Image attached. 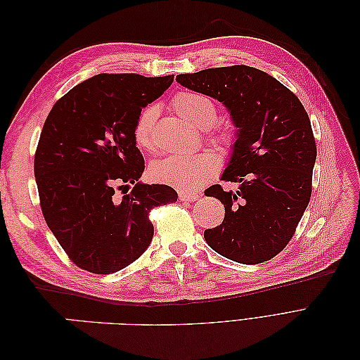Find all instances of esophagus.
Listing matches in <instances>:
<instances>
[{
  "label": "esophagus",
  "instance_id": "1",
  "mask_svg": "<svg viewBox=\"0 0 360 360\" xmlns=\"http://www.w3.org/2000/svg\"><path fill=\"white\" fill-rule=\"evenodd\" d=\"M179 198L184 202H192V201H197L200 198V195L195 191H181L179 193Z\"/></svg>",
  "mask_w": 360,
  "mask_h": 360
}]
</instances>
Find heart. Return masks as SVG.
I'll use <instances>...</instances> for the list:
<instances>
[{"mask_svg": "<svg viewBox=\"0 0 360 360\" xmlns=\"http://www.w3.org/2000/svg\"><path fill=\"white\" fill-rule=\"evenodd\" d=\"M172 110L184 122L205 129V138L221 148L234 144L236 132L231 126H212L217 117L216 103L201 93L180 91L172 97ZM158 117L156 105H146L135 118L134 139L139 148L153 150V129ZM219 169V158L213 151H200L191 155H176L156 160L150 167V177L156 183L168 184L177 189H195L210 180Z\"/></svg>", "mask_w": 360, "mask_h": 360, "instance_id": "obj_1", "label": "heart"}]
</instances>
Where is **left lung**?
Instances as JSON below:
<instances>
[{
	"label": "left lung",
	"instance_id": "1",
	"mask_svg": "<svg viewBox=\"0 0 360 360\" xmlns=\"http://www.w3.org/2000/svg\"><path fill=\"white\" fill-rule=\"evenodd\" d=\"M176 79L222 102L238 127L222 174L238 191L226 192L221 184L207 189L224 204L225 216L204 231L205 242L237 263H264L288 245L311 200L317 146L308 112L274 76L243 64Z\"/></svg>",
	"mask_w": 360,
	"mask_h": 360
}]
</instances>
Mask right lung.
<instances>
[{
	"mask_svg": "<svg viewBox=\"0 0 360 360\" xmlns=\"http://www.w3.org/2000/svg\"><path fill=\"white\" fill-rule=\"evenodd\" d=\"M174 75L101 73L56 102L43 124L34 176L43 217L73 264L110 275L134 263L153 238L150 212L176 202L167 184H143L134 123ZM134 184L122 199L116 191Z\"/></svg>",
	"mask_w": 360,
	"mask_h": 360,
	"instance_id": "obj_1",
	"label": "right lung"
}]
</instances>
